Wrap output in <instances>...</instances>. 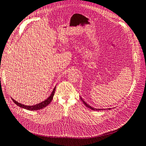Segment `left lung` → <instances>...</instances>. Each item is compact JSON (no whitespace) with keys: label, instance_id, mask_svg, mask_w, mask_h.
<instances>
[{"label":"left lung","instance_id":"left-lung-1","mask_svg":"<svg viewBox=\"0 0 146 146\" xmlns=\"http://www.w3.org/2000/svg\"><path fill=\"white\" fill-rule=\"evenodd\" d=\"M80 99H81V100H82V101L83 102V103L84 104V105H85L86 107H88V108H90V109H91V110H95V111H101V110H107V108L106 109H102V108H94V107H91L90 105H88V104H86L85 101L83 100V99L81 98L80 97ZM108 110H111V108H108Z\"/></svg>","mask_w":146,"mask_h":146}]
</instances>
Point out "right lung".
<instances>
[{
	"instance_id": "add662e5",
	"label": "right lung",
	"mask_w": 146,
	"mask_h": 146,
	"mask_svg": "<svg viewBox=\"0 0 146 146\" xmlns=\"http://www.w3.org/2000/svg\"><path fill=\"white\" fill-rule=\"evenodd\" d=\"M55 89H56V86L54 88V90H53L51 94L50 95L49 97H48L47 99H46L45 100L41 102H40V103L37 104L36 105H25L22 104L18 102L15 100V99H13L12 98H11V99L13 102H14V103H15L17 106H19V107H20L21 108H23L24 109H26L28 110H31V111H33V110H41V109L45 108L48 104H50L51 101L53 99V97H54V96Z\"/></svg>"
}]
</instances>
